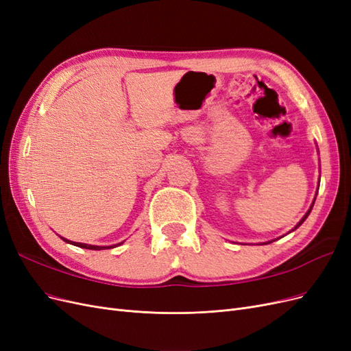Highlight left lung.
I'll return each instance as SVG.
<instances>
[{
  "instance_id": "8db88e82",
  "label": "left lung",
  "mask_w": 351,
  "mask_h": 351,
  "mask_svg": "<svg viewBox=\"0 0 351 351\" xmlns=\"http://www.w3.org/2000/svg\"><path fill=\"white\" fill-rule=\"evenodd\" d=\"M316 193H317V192H316ZM313 204H315V200H313V202H312V205H311V208H309V210H307V212H306V215H304V217H303V218H302V219H300V222H299V224H297V226H295V227H294V228H293V230H295V228H297V227H300V226H302V224H303V222H304V219H306V218H307V217H309V214H311V210H312V208H313ZM269 243H271V241H269Z\"/></svg>"
}]
</instances>
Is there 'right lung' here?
<instances>
[{"instance_id":"obj_1","label":"right lung","mask_w":351,"mask_h":351,"mask_svg":"<svg viewBox=\"0 0 351 351\" xmlns=\"http://www.w3.org/2000/svg\"><path fill=\"white\" fill-rule=\"evenodd\" d=\"M64 240L66 243H70V244H74V246H77V247H82V249H89V250H102V249H111V247H114V246H92V244H86V243H76V241H70V240H67V239H62ZM123 243V241H121ZM121 243H119V244H121Z\"/></svg>"}]
</instances>
